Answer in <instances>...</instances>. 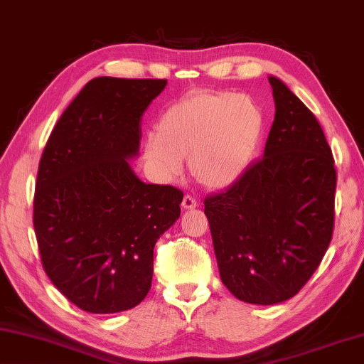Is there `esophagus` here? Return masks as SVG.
<instances>
[{"instance_id":"obj_1","label":"esophagus","mask_w":364,"mask_h":364,"mask_svg":"<svg viewBox=\"0 0 364 364\" xmlns=\"http://www.w3.org/2000/svg\"><path fill=\"white\" fill-rule=\"evenodd\" d=\"M196 206H198V203L195 201V198H192L190 195L183 196V200H182V208L183 209H195Z\"/></svg>"}]
</instances>
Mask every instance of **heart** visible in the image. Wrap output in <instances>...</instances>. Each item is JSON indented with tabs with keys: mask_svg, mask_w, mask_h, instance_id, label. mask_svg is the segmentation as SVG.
I'll list each match as a JSON object with an SVG mask.
<instances>
[{
	"mask_svg": "<svg viewBox=\"0 0 364 364\" xmlns=\"http://www.w3.org/2000/svg\"><path fill=\"white\" fill-rule=\"evenodd\" d=\"M265 117L246 94L193 91L171 104L145 142V156L159 176L181 172L188 158L201 186L230 187L245 174L262 140Z\"/></svg>",
	"mask_w": 364,
	"mask_h": 364,
	"instance_id": "heart-1",
	"label": "heart"
}]
</instances>
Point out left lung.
Listing matches in <instances>:
<instances>
[{"label":"left lung","instance_id":"1","mask_svg":"<svg viewBox=\"0 0 364 364\" xmlns=\"http://www.w3.org/2000/svg\"><path fill=\"white\" fill-rule=\"evenodd\" d=\"M269 81L275 119L264 158L205 200L222 283L256 305L294 297L318 269L333 238L337 182L315 114L282 80Z\"/></svg>","mask_w":364,"mask_h":364}]
</instances>
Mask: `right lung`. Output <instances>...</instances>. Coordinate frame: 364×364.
I'll return each mask as SVG.
<instances>
[{
  "instance_id": "add662e5",
  "label": "right lung",
  "mask_w": 364,
  "mask_h": 364,
  "mask_svg": "<svg viewBox=\"0 0 364 364\" xmlns=\"http://www.w3.org/2000/svg\"><path fill=\"white\" fill-rule=\"evenodd\" d=\"M166 85L91 80L44 146L33 200L43 269L89 314H118L144 301L153 247L181 215V190L145 183L129 164L139 155L140 118Z\"/></svg>"
}]
</instances>
